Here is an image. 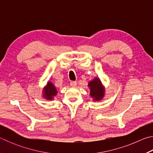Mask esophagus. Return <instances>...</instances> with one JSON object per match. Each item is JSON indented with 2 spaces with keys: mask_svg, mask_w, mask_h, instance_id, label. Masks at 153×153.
<instances>
[{
  "mask_svg": "<svg viewBox=\"0 0 153 153\" xmlns=\"http://www.w3.org/2000/svg\"><path fill=\"white\" fill-rule=\"evenodd\" d=\"M70 85H71V86L72 87H75V86H76V85H77V82H76V81H71V82H70Z\"/></svg>",
  "mask_w": 153,
  "mask_h": 153,
  "instance_id": "1",
  "label": "esophagus"
}]
</instances>
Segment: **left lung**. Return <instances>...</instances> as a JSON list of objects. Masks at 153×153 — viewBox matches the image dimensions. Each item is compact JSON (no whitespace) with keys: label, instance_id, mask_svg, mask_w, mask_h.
Listing matches in <instances>:
<instances>
[{"label":"left lung","instance_id":"1","mask_svg":"<svg viewBox=\"0 0 153 153\" xmlns=\"http://www.w3.org/2000/svg\"><path fill=\"white\" fill-rule=\"evenodd\" d=\"M88 86L90 89V96L94 98V100H100L105 95V88L102 83L98 77H96L89 82Z\"/></svg>","mask_w":153,"mask_h":153}]
</instances>
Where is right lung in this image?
Here are the masks:
<instances>
[{
	"label": "right lung",
	"instance_id": "right-lung-1",
	"mask_svg": "<svg viewBox=\"0 0 153 153\" xmlns=\"http://www.w3.org/2000/svg\"><path fill=\"white\" fill-rule=\"evenodd\" d=\"M44 97L48 100H52L54 97H55L57 93V90H56V88L54 86L52 82H48L45 89H44Z\"/></svg>",
	"mask_w": 153,
	"mask_h": 153
}]
</instances>
